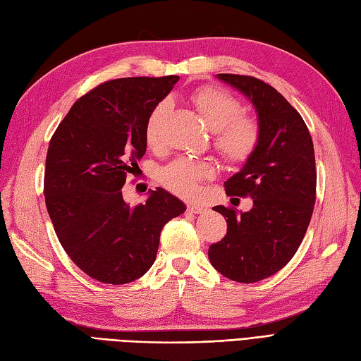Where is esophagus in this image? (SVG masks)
Here are the masks:
<instances>
[{"instance_id": "obj_1", "label": "esophagus", "mask_w": 361, "mask_h": 361, "mask_svg": "<svg viewBox=\"0 0 361 361\" xmlns=\"http://www.w3.org/2000/svg\"><path fill=\"white\" fill-rule=\"evenodd\" d=\"M187 208H188V212H191V213H196V214H199V213H204V212H205V207H204V205H201V204H188V205H187Z\"/></svg>"}]
</instances>
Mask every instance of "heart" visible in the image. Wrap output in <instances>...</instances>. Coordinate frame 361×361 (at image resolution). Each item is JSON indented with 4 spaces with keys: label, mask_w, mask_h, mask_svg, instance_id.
Here are the masks:
<instances>
[{
    "label": "heart",
    "mask_w": 361,
    "mask_h": 361,
    "mask_svg": "<svg viewBox=\"0 0 361 361\" xmlns=\"http://www.w3.org/2000/svg\"><path fill=\"white\" fill-rule=\"evenodd\" d=\"M191 103L204 122L213 130V143L228 162H245L261 142V125L252 116L243 114V102L218 86H204L191 95ZM170 111V102L162 100L151 109L145 122V140L157 148L162 140V125ZM213 166L191 157H178L160 170V182L171 193L191 197L201 180L212 178Z\"/></svg>",
    "instance_id": "1"
}]
</instances>
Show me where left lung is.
I'll return each instance as SVG.
<instances>
[{
    "label": "left lung",
    "instance_id": "left-lung-1",
    "mask_svg": "<svg viewBox=\"0 0 361 361\" xmlns=\"http://www.w3.org/2000/svg\"><path fill=\"white\" fill-rule=\"evenodd\" d=\"M252 100L261 142L243 170L224 183L227 196L252 197L250 212L216 205L227 233L208 248L212 266L236 283H256L289 262L306 235L317 199V168L310 133L274 86L250 75L219 74Z\"/></svg>",
    "mask_w": 361,
    "mask_h": 361
}]
</instances>
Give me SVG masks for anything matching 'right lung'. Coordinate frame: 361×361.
<instances>
[{"mask_svg":"<svg viewBox=\"0 0 361 361\" xmlns=\"http://www.w3.org/2000/svg\"><path fill=\"white\" fill-rule=\"evenodd\" d=\"M178 75L116 78L80 97L49 142L44 201L72 262L105 284H126L153 266L165 224L185 205L164 188L145 204L122 196L147 151L145 122Z\"/></svg>","mask_w":361,"mask_h":361,"instance_id":"add662e5","label":"right lung"}]
</instances>
